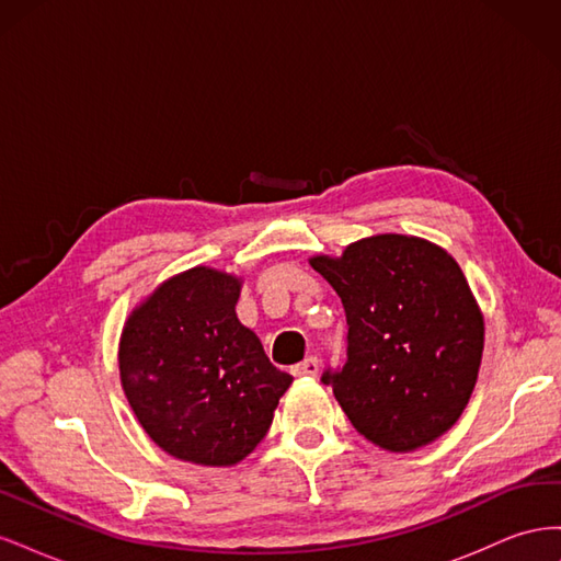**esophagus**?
<instances>
[{
    "mask_svg": "<svg viewBox=\"0 0 561 561\" xmlns=\"http://www.w3.org/2000/svg\"><path fill=\"white\" fill-rule=\"evenodd\" d=\"M318 371H320V360L316 358V355H309L307 360H301L299 365H295L297 377H318Z\"/></svg>",
    "mask_w": 561,
    "mask_h": 561,
    "instance_id": "esophagus-1",
    "label": "esophagus"
}]
</instances>
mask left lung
Instances as JSON below:
<instances>
[{
	"instance_id": "left-lung-1",
	"label": "left lung",
	"mask_w": 561,
	"mask_h": 561,
	"mask_svg": "<svg viewBox=\"0 0 561 561\" xmlns=\"http://www.w3.org/2000/svg\"><path fill=\"white\" fill-rule=\"evenodd\" d=\"M311 266L342 299L346 360L320 381L355 431L388 451L447 433L472 396L484 322L461 266L414 236L381 233Z\"/></svg>"
}]
</instances>
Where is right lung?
<instances>
[{"label":"right lung","mask_w":561,"mask_h":561,"mask_svg":"<svg viewBox=\"0 0 561 561\" xmlns=\"http://www.w3.org/2000/svg\"><path fill=\"white\" fill-rule=\"evenodd\" d=\"M241 283L196 266L128 318L118 369L147 435L180 461L233 466L266 435L293 383L236 318Z\"/></svg>","instance_id":"1"}]
</instances>
